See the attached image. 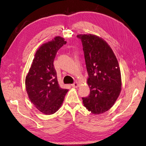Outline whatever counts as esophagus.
Wrapping results in <instances>:
<instances>
[{"label":"esophagus","instance_id":"obj_1","mask_svg":"<svg viewBox=\"0 0 146 146\" xmlns=\"http://www.w3.org/2000/svg\"><path fill=\"white\" fill-rule=\"evenodd\" d=\"M71 86L73 88H77L78 86V82H74L73 84H72Z\"/></svg>","mask_w":146,"mask_h":146}]
</instances>
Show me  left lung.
I'll return each instance as SVG.
<instances>
[{"label":"left lung","instance_id":"left-lung-1","mask_svg":"<svg viewBox=\"0 0 146 146\" xmlns=\"http://www.w3.org/2000/svg\"><path fill=\"white\" fill-rule=\"evenodd\" d=\"M83 46L90 93L82 98L84 106L93 114L108 111L121 90V76L115 55L103 39L94 35H78Z\"/></svg>","mask_w":146,"mask_h":146}]
</instances>
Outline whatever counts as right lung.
<instances>
[{"label":"right lung","mask_w":146,"mask_h":146,"mask_svg":"<svg viewBox=\"0 0 146 146\" xmlns=\"http://www.w3.org/2000/svg\"><path fill=\"white\" fill-rule=\"evenodd\" d=\"M66 44L63 38L56 36L42 44L35 54L25 78V88L30 101L47 115L58 111L68 91L60 86L54 65L57 52Z\"/></svg>","instance_id":"obj_1"}]
</instances>
